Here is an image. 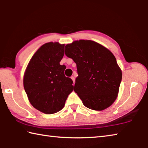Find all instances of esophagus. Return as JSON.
<instances>
[{
    "instance_id": "1",
    "label": "esophagus",
    "mask_w": 148,
    "mask_h": 148,
    "mask_svg": "<svg viewBox=\"0 0 148 148\" xmlns=\"http://www.w3.org/2000/svg\"><path fill=\"white\" fill-rule=\"evenodd\" d=\"M71 79H72V81H73L74 84V82H75V77H74V76H71Z\"/></svg>"
}]
</instances>
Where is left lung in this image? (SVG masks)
Wrapping results in <instances>:
<instances>
[{"label": "left lung", "instance_id": "8db88e82", "mask_svg": "<svg viewBox=\"0 0 148 148\" xmlns=\"http://www.w3.org/2000/svg\"><path fill=\"white\" fill-rule=\"evenodd\" d=\"M65 55L76 62L74 91L85 106L101 111L117 99L122 72L113 53L96 42L80 40L66 45Z\"/></svg>", "mask_w": 148, "mask_h": 148}]
</instances>
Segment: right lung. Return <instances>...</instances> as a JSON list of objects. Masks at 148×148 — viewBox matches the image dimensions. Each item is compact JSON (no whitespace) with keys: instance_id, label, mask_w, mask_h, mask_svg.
Instances as JSON below:
<instances>
[{"instance_id":"add662e5","label":"right lung","mask_w":148,"mask_h":148,"mask_svg":"<svg viewBox=\"0 0 148 148\" xmlns=\"http://www.w3.org/2000/svg\"><path fill=\"white\" fill-rule=\"evenodd\" d=\"M64 44L46 43L30 60L23 77V86L32 106L46 114L63 108L73 91V81L64 76L65 65L60 64Z\"/></svg>"}]
</instances>
